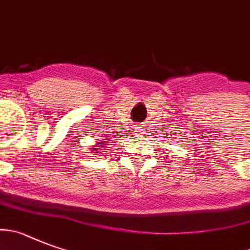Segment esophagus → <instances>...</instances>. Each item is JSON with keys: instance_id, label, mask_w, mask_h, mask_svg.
I'll return each mask as SVG.
<instances>
[{"instance_id": "obj_1", "label": "esophagus", "mask_w": 250, "mask_h": 250, "mask_svg": "<svg viewBox=\"0 0 250 250\" xmlns=\"http://www.w3.org/2000/svg\"><path fill=\"white\" fill-rule=\"evenodd\" d=\"M140 131H141V130H140Z\"/></svg>"}]
</instances>
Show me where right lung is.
I'll return each mask as SVG.
<instances>
[{"mask_svg":"<svg viewBox=\"0 0 250 250\" xmlns=\"http://www.w3.org/2000/svg\"><path fill=\"white\" fill-rule=\"evenodd\" d=\"M103 140H105V139H103ZM105 145H107V141H103V143H100L99 145H94V148H93V150H91V151H93V152L95 153V155H97L98 151H100L99 148L105 147Z\"/></svg>","mask_w":250,"mask_h":250,"instance_id":"1","label":"right lung"}]
</instances>
